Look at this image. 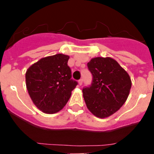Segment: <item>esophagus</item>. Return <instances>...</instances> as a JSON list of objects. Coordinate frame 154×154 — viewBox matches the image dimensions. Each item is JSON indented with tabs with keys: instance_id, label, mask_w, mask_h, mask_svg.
Returning <instances> with one entry per match:
<instances>
[{
	"instance_id": "obj_1",
	"label": "esophagus",
	"mask_w": 154,
	"mask_h": 154,
	"mask_svg": "<svg viewBox=\"0 0 154 154\" xmlns=\"http://www.w3.org/2000/svg\"><path fill=\"white\" fill-rule=\"evenodd\" d=\"M82 82H83V80H82V79L79 80V85H82Z\"/></svg>"
}]
</instances>
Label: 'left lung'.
Returning <instances> with one entry per match:
<instances>
[{
    "label": "left lung",
    "instance_id": "obj_1",
    "mask_svg": "<svg viewBox=\"0 0 154 154\" xmlns=\"http://www.w3.org/2000/svg\"><path fill=\"white\" fill-rule=\"evenodd\" d=\"M87 66L92 75L91 85L82 89L87 108L97 117H108L126 102L132 85L130 75L111 58H94Z\"/></svg>",
    "mask_w": 154,
    "mask_h": 154
}]
</instances>
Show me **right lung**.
Instances as JSON below:
<instances>
[{"mask_svg": "<svg viewBox=\"0 0 154 154\" xmlns=\"http://www.w3.org/2000/svg\"><path fill=\"white\" fill-rule=\"evenodd\" d=\"M69 58L63 54L45 57L27 70V89L33 103L42 112L55 113L62 109L78 85L72 79Z\"/></svg>", "mask_w": 154, "mask_h": 154, "instance_id": "1", "label": "right lung"}]
</instances>
